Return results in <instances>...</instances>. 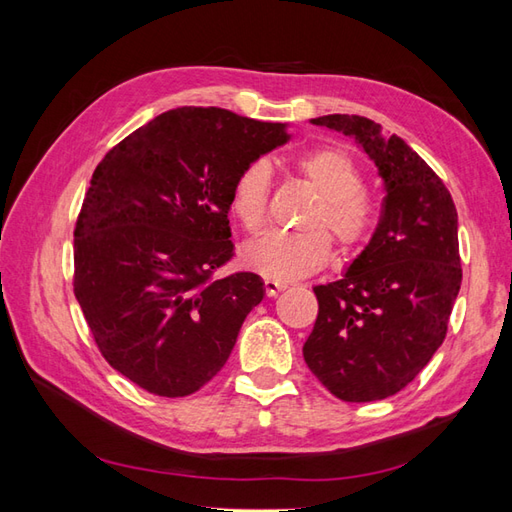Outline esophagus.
Returning a JSON list of instances; mask_svg holds the SVG:
<instances>
[{"label": "esophagus", "instance_id": "esophagus-1", "mask_svg": "<svg viewBox=\"0 0 512 512\" xmlns=\"http://www.w3.org/2000/svg\"><path fill=\"white\" fill-rule=\"evenodd\" d=\"M288 286L286 284H281V281H275V279H266L264 281V290H266V295L268 297H277L281 290H286Z\"/></svg>", "mask_w": 512, "mask_h": 512}]
</instances>
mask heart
I'll return each mask as SVG.
<instances>
[{"label":"heart","mask_w":512,"mask_h":512,"mask_svg":"<svg viewBox=\"0 0 512 512\" xmlns=\"http://www.w3.org/2000/svg\"><path fill=\"white\" fill-rule=\"evenodd\" d=\"M297 169L321 198L303 217V231H273L248 244L244 264L268 279H299L328 264L332 239L341 255H354L374 228V206L363 193V173L343 149L323 147L303 154ZM270 200V167L253 160L237 173L231 187V209L248 233L266 224Z\"/></svg>","instance_id":"heart-1"}]
</instances>
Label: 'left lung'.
I'll list each match as a JSON object with an SVG mask.
<instances>
[{
	"label": "left lung",
	"instance_id": "1",
	"mask_svg": "<svg viewBox=\"0 0 512 512\" xmlns=\"http://www.w3.org/2000/svg\"><path fill=\"white\" fill-rule=\"evenodd\" d=\"M352 136L385 182L383 215L343 279L314 286L317 323L303 358L345 402L405 389L447 336L462 284L458 211L449 189L396 134L365 116L312 118Z\"/></svg>",
	"mask_w": 512,
	"mask_h": 512
}]
</instances>
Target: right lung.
Listing matches in <instances>:
<instances>
[{
	"mask_svg": "<svg viewBox=\"0 0 512 512\" xmlns=\"http://www.w3.org/2000/svg\"><path fill=\"white\" fill-rule=\"evenodd\" d=\"M288 138L284 123L178 107L94 169L74 228V295L105 361L149 394L209 383L264 299L259 275L213 273L233 257L237 173Z\"/></svg>",
	"mask_w": 512,
	"mask_h": 512,
	"instance_id": "right-lung-1",
	"label": "right lung"
}]
</instances>
